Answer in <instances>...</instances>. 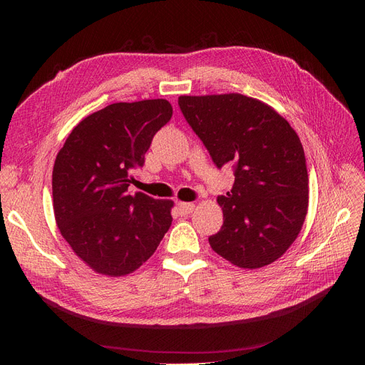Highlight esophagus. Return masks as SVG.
Listing matches in <instances>:
<instances>
[{
    "label": "esophagus",
    "mask_w": 365,
    "mask_h": 365,
    "mask_svg": "<svg viewBox=\"0 0 365 365\" xmlns=\"http://www.w3.org/2000/svg\"><path fill=\"white\" fill-rule=\"evenodd\" d=\"M176 207H178V212L181 215H190L193 210H195V204L193 202H178L176 204Z\"/></svg>",
    "instance_id": "34e87169"
}]
</instances>
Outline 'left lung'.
<instances>
[{"label": "left lung", "mask_w": 365, "mask_h": 365, "mask_svg": "<svg viewBox=\"0 0 365 365\" xmlns=\"http://www.w3.org/2000/svg\"><path fill=\"white\" fill-rule=\"evenodd\" d=\"M178 105L217 168L235 164L233 189L217 196L224 224L210 247L239 268L267 267L292 245L307 213L300 138L274 108L237 93L181 96Z\"/></svg>", "instance_id": "8db88e82"}]
</instances>
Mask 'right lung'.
<instances>
[{"instance_id":"add662e5","label":"right lung","mask_w":365,"mask_h":365,"mask_svg":"<svg viewBox=\"0 0 365 365\" xmlns=\"http://www.w3.org/2000/svg\"><path fill=\"white\" fill-rule=\"evenodd\" d=\"M172 117L164 98L108 105L79 121L53 168L61 235L98 274L120 277L145 263L172 224L173 201L128 193L153 135Z\"/></svg>"}]
</instances>
